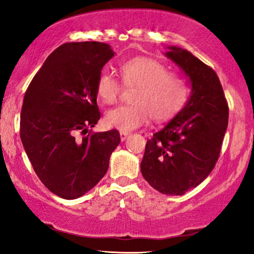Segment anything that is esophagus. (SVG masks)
<instances>
[{
	"label": "esophagus",
	"instance_id": "1",
	"mask_svg": "<svg viewBox=\"0 0 254 254\" xmlns=\"http://www.w3.org/2000/svg\"><path fill=\"white\" fill-rule=\"evenodd\" d=\"M128 135H129V133H127V131H120V138H121V141L126 140V138L128 137Z\"/></svg>",
	"mask_w": 254,
	"mask_h": 254
}]
</instances>
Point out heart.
I'll return each mask as SVG.
<instances>
[{"label":"heart","mask_w":254,"mask_h":254,"mask_svg":"<svg viewBox=\"0 0 254 254\" xmlns=\"http://www.w3.org/2000/svg\"><path fill=\"white\" fill-rule=\"evenodd\" d=\"M123 83L135 88L131 93V105L120 106L106 113L107 126L121 131L133 130L142 126L149 118L156 123L168 121L176 117L186 105L189 89L184 79L162 62L151 58H134L120 65ZM121 91V83L104 70L96 83L98 98L106 105L117 103Z\"/></svg>","instance_id":"1"}]
</instances>
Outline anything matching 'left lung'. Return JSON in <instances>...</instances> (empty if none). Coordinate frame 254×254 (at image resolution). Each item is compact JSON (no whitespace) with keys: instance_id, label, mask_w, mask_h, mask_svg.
Here are the masks:
<instances>
[{"instance_id":"left-lung-1","label":"left lung","mask_w":254,"mask_h":254,"mask_svg":"<svg viewBox=\"0 0 254 254\" xmlns=\"http://www.w3.org/2000/svg\"><path fill=\"white\" fill-rule=\"evenodd\" d=\"M165 55L189 77L184 109L147 141L141 172L166 195H183L213 171L228 127L229 107L216 72L190 52L171 46Z\"/></svg>"}]
</instances>
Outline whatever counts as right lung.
Returning <instances> with one entry per match:
<instances>
[{
  "label": "right lung",
  "mask_w": 254,
  "mask_h": 254,
  "mask_svg": "<svg viewBox=\"0 0 254 254\" xmlns=\"http://www.w3.org/2000/svg\"><path fill=\"white\" fill-rule=\"evenodd\" d=\"M114 52L98 41L67 43L46 59L24 97L20 138L34 172L58 196L93 189L120 143L117 129L92 133L100 119L96 83Z\"/></svg>",
  "instance_id": "obj_1"
}]
</instances>
